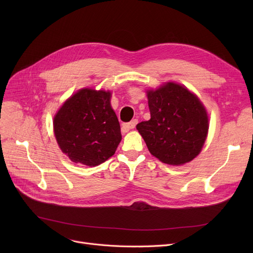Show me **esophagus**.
Segmentation results:
<instances>
[{
	"label": "esophagus",
	"instance_id": "34e87169",
	"mask_svg": "<svg viewBox=\"0 0 253 253\" xmlns=\"http://www.w3.org/2000/svg\"><path fill=\"white\" fill-rule=\"evenodd\" d=\"M137 122H138L137 119H133V120H132V121H130L129 123L123 124V125H122V131H123V132H127V131H129L130 129H133V128L136 126Z\"/></svg>",
	"mask_w": 253,
	"mask_h": 253
}]
</instances>
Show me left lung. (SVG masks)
Listing matches in <instances>:
<instances>
[{
  "label": "left lung",
  "instance_id": "left-lung-1",
  "mask_svg": "<svg viewBox=\"0 0 253 253\" xmlns=\"http://www.w3.org/2000/svg\"><path fill=\"white\" fill-rule=\"evenodd\" d=\"M151 119L136 125L150 153L163 163L182 165L200 154L208 133V115L194 93L168 82L147 91Z\"/></svg>",
  "mask_w": 253,
  "mask_h": 253
}]
</instances>
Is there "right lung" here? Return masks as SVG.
<instances>
[{
    "mask_svg": "<svg viewBox=\"0 0 253 253\" xmlns=\"http://www.w3.org/2000/svg\"><path fill=\"white\" fill-rule=\"evenodd\" d=\"M111 96L110 91L81 89L54 116L57 143L71 161L93 167L115 154L122 135Z\"/></svg>",
    "mask_w": 253,
    "mask_h": 253,
    "instance_id": "add662e5",
    "label": "right lung"
}]
</instances>
